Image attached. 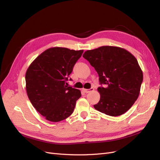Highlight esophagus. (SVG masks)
<instances>
[{
  "instance_id": "esophagus-1",
  "label": "esophagus",
  "mask_w": 160,
  "mask_h": 160,
  "mask_svg": "<svg viewBox=\"0 0 160 160\" xmlns=\"http://www.w3.org/2000/svg\"><path fill=\"white\" fill-rule=\"evenodd\" d=\"M83 92H85V93H90V92H91V91H94V89L93 88H90V89H83Z\"/></svg>"
}]
</instances>
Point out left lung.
<instances>
[{
  "label": "left lung",
  "instance_id": "obj_1",
  "mask_svg": "<svg viewBox=\"0 0 160 160\" xmlns=\"http://www.w3.org/2000/svg\"><path fill=\"white\" fill-rule=\"evenodd\" d=\"M83 57L93 67L99 76L97 90L99 102L97 110L117 117L124 114L138 99L143 74L137 59L128 50L113 46H102L87 50Z\"/></svg>",
  "mask_w": 160,
  "mask_h": 160
}]
</instances>
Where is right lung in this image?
I'll return each instance as SVG.
<instances>
[{"label": "right lung", "instance_id": "right-lung-1", "mask_svg": "<svg viewBox=\"0 0 160 160\" xmlns=\"http://www.w3.org/2000/svg\"><path fill=\"white\" fill-rule=\"evenodd\" d=\"M83 52L52 47L28 67L25 74L27 95L33 106L47 121L60 122L72 113L81 92L67 87L65 83Z\"/></svg>", "mask_w": 160, "mask_h": 160}]
</instances>
